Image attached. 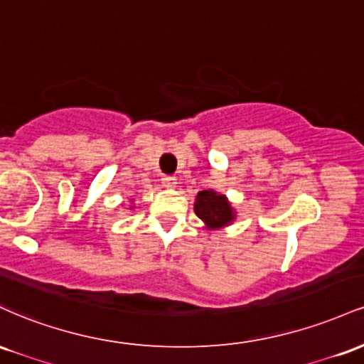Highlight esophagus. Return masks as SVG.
<instances>
[{"label": "esophagus", "mask_w": 364, "mask_h": 364, "mask_svg": "<svg viewBox=\"0 0 364 364\" xmlns=\"http://www.w3.org/2000/svg\"><path fill=\"white\" fill-rule=\"evenodd\" d=\"M162 186H166V188H173V186H176V178L174 176H162Z\"/></svg>", "instance_id": "esophagus-1"}]
</instances>
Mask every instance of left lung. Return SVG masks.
<instances>
[{"label": "left lung", "mask_w": 364, "mask_h": 364, "mask_svg": "<svg viewBox=\"0 0 364 364\" xmlns=\"http://www.w3.org/2000/svg\"><path fill=\"white\" fill-rule=\"evenodd\" d=\"M195 214L205 223L208 228H224L232 223L235 214L224 195H217L212 190L200 191L195 202Z\"/></svg>", "instance_id": "1"}]
</instances>
